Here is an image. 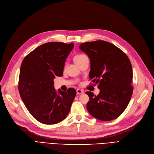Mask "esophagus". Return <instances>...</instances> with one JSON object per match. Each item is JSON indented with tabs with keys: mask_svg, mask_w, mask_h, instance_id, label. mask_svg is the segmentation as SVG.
Here are the masks:
<instances>
[{
	"mask_svg": "<svg viewBox=\"0 0 154 154\" xmlns=\"http://www.w3.org/2000/svg\"><path fill=\"white\" fill-rule=\"evenodd\" d=\"M76 93L78 94H83L84 93V91L83 90H80V89H78L76 90Z\"/></svg>",
	"mask_w": 154,
	"mask_h": 154,
	"instance_id": "1",
	"label": "esophagus"
}]
</instances>
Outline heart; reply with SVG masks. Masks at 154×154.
Here are the masks:
<instances>
[{"label": "heart", "mask_w": 154, "mask_h": 154, "mask_svg": "<svg viewBox=\"0 0 154 154\" xmlns=\"http://www.w3.org/2000/svg\"><path fill=\"white\" fill-rule=\"evenodd\" d=\"M86 56L84 54H78L75 57V61L76 62V63H77L78 62H79L80 60H82L84 57H85Z\"/></svg>", "instance_id": "obj_1"}]
</instances>
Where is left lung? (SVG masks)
Listing matches in <instances>:
<instances>
[{"label": "left lung", "mask_w": 154, "mask_h": 154, "mask_svg": "<svg viewBox=\"0 0 154 154\" xmlns=\"http://www.w3.org/2000/svg\"><path fill=\"white\" fill-rule=\"evenodd\" d=\"M79 48L89 57V76L98 84L100 93L86 94V108L91 116L101 121L114 120L127 107L133 93L131 64L125 53L112 43L95 41L82 43Z\"/></svg>", "instance_id": "8db88e82"}]
</instances>
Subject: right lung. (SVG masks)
Returning a JSON list of instances; mask_svg holds the SVG:
<instances>
[{
    "label": "right lung",
    "mask_w": 154,
    "mask_h": 154,
    "mask_svg": "<svg viewBox=\"0 0 154 154\" xmlns=\"http://www.w3.org/2000/svg\"><path fill=\"white\" fill-rule=\"evenodd\" d=\"M74 44L51 42L27 54L22 62L18 88L29 112L38 122L53 125L63 121L69 112L76 91L54 87L53 79L61 76L66 59Z\"/></svg>",
    "instance_id": "1"
}]
</instances>
